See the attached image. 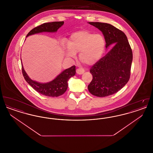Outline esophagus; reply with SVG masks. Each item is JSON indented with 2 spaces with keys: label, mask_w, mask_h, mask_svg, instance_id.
Wrapping results in <instances>:
<instances>
[{
  "label": "esophagus",
  "mask_w": 153,
  "mask_h": 153,
  "mask_svg": "<svg viewBox=\"0 0 153 153\" xmlns=\"http://www.w3.org/2000/svg\"><path fill=\"white\" fill-rule=\"evenodd\" d=\"M84 70L82 68H78L76 69V73L78 74H82V73H84Z\"/></svg>",
  "instance_id": "obj_1"
}]
</instances>
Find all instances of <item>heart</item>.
<instances>
[{
	"mask_svg": "<svg viewBox=\"0 0 153 153\" xmlns=\"http://www.w3.org/2000/svg\"><path fill=\"white\" fill-rule=\"evenodd\" d=\"M105 40L101 34H94L88 31H80L72 34L65 48L66 54L69 57L75 56L79 52L80 61L88 65L97 62L104 53Z\"/></svg>",
	"mask_w": 153,
	"mask_h": 153,
	"instance_id": "b5f03b06",
	"label": "heart"
}]
</instances>
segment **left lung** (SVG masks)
Masks as SVG:
<instances>
[{
	"label": "left lung",
	"instance_id": "left-lung-1",
	"mask_svg": "<svg viewBox=\"0 0 153 153\" xmlns=\"http://www.w3.org/2000/svg\"><path fill=\"white\" fill-rule=\"evenodd\" d=\"M100 30L105 40V48L114 45L90 69L93 79L89 92L97 97L113 95L127 83L130 77L132 52L126 34L114 26L101 22H89Z\"/></svg>",
	"mask_w": 153,
	"mask_h": 153
}]
</instances>
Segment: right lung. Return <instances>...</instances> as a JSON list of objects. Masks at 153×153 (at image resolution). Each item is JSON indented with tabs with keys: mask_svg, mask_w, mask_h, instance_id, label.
<instances>
[{
	"mask_svg": "<svg viewBox=\"0 0 153 153\" xmlns=\"http://www.w3.org/2000/svg\"><path fill=\"white\" fill-rule=\"evenodd\" d=\"M64 23L63 21L45 23L31 30L26 37L42 32H56ZM21 64L22 74L27 82L38 93L49 97H58L64 94L68 88V80L76 74V66H72L64 71L51 81L46 83H40L30 78L24 70L22 63Z\"/></svg>",
	"mask_w": 153,
	"mask_h": 153,
	"instance_id": "add662e5",
	"label": "right lung"
}]
</instances>
